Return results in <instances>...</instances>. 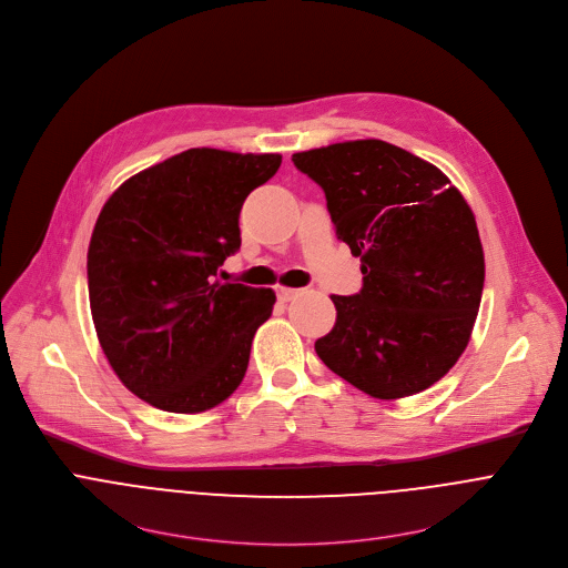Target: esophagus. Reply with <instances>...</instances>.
Wrapping results in <instances>:
<instances>
[{
	"mask_svg": "<svg viewBox=\"0 0 568 568\" xmlns=\"http://www.w3.org/2000/svg\"><path fill=\"white\" fill-rule=\"evenodd\" d=\"M298 294H301V290H292V287H285V285H276V296H278V301H283V303L296 298Z\"/></svg>",
	"mask_w": 568,
	"mask_h": 568,
	"instance_id": "34e87169",
	"label": "esophagus"
}]
</instances>
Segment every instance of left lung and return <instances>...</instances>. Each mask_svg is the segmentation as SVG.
<instances>
[{"mask_svg": "<svg viewBox=\"0 0 568 568\" xmlns=\"http://www.w3.org/2000/svg\"><path fill=\"white\" fill-rule=\"evenodd\" d=\"M325 192L363 287L332 294L334 327L314 343L341 379L374 399L417 395L457 363L481 303L484 250L470 205L435 164L384 140L292 155Z\"/></svg>", "mask_w": 568, "mask_h": 568, "instance_id": "1", "label": "left lung"}]
</instances>
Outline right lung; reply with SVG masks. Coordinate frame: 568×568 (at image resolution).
Returning a JSON list of instances; mask_svg holds the SVG:
<instances>
[{"mask_svg": "<svg viewBox=\"0 0 568 568\" xmlns=\"http://www.w3.org/2000/svg\"><path fill=\"white\" fill-rule=\"evenodd\" d=\"M278 153L186 149L124 180L91 234V316L118 379L153 408L199 415L241 386L270 287L214 281L241 247L245 199Z\"/></svg>", "mask_w": 568, "mask_h": 568, "instance_id": "obj_1", "label": "right lung"}]
</instances>
